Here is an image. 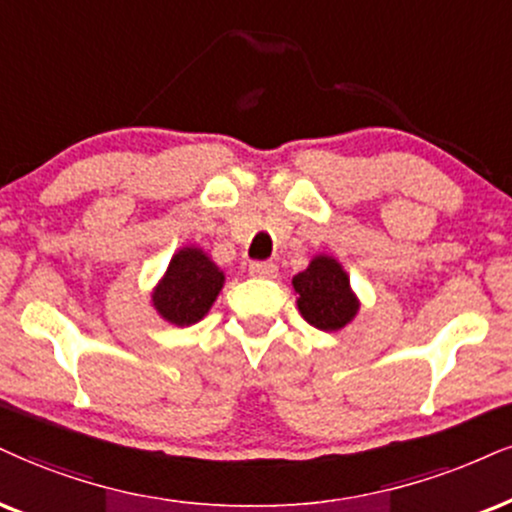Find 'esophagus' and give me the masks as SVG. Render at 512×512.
I'll use <instances>...</instances> for the list:
<instances>
[{"mask_svg":"<svg viewBox=\"0 0 512 512\" xmlns=\"http://www.w3.org/2000/svg\"><path fill=\"white\" fill-rule=\"evenodd\" d=\"M249 273L254 275V277H275L277 275V266H275V263L254 261V263H249Z\"/></svg>","mask_w":512,"mask_h":512,"instance_id":"obj_1","label":"esophagus"}]
</instances>
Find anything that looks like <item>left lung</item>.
Listing matches in <instances>:
<instances>
[{
	"label": "left lung",
	"instance_id": "left-lung-1",
	"mask_svg": "<svg viewBox=\"0 0 512 512\" xmlns=\"http://www.w3.org/2000/svg\"><path fill=\"white\" fill-rule=\"evenodd\" d=\"M292 287L301 318L323 332L344 330L361 311L349 273L330 254H315L308 268L294 275Z\"/></svg>",
	"mask_w": 512,
	"mask_h": 512
}]
</instances>
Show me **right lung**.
<instances>
[{
  "label": "right lung",
  "mask_w": 512,
  "mask_h": 512,
  "mask_svg": "<svg viewBox=\"0 0 512 512\" xmlns=\"http://www.w3.org/2000/svg\"><path fill=\"white\" fill-rule=\"evenodd\" d=\"M223 285L225 273L201 246H180L151 289V306L166 323L189 327L208 315Z\"/></svg>",
  "instance_id": "obj_1"
}]
</instances>
